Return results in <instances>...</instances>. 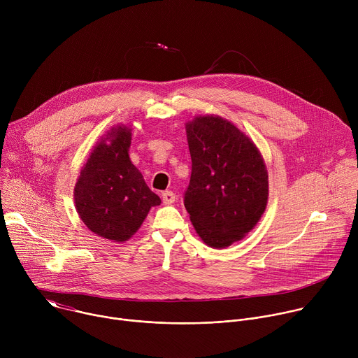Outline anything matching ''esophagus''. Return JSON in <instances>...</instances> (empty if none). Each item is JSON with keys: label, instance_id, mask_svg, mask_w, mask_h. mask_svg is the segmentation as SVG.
<instances>
[{"label": "esophagus", "instance_id": "1", "mask_svg": "<svg viewBox=\"0 0 358 358\" xmlns=\"http://www.w3.org/2000/svg\"><path fill=\"white\" fill-rule=\"evenodd\" d=\"M162 198H163L164 203H173L176 201V194L173 191H164L162 194Z\"/></svg>", "mask_w": 358, "mask_h": 358}]
</instances>
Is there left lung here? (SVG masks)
Segmentation results:
<instances>
[{
	"mask_svg": "<svg viewBox=\"0 0 358 358\" xmlns=\"http://www.w3.org/2000/svg\"><path fill=\"white\" fill-rule=\"evenodd\" d=\"M185 129L192 162L185 210L203 242L213 248L229 246L265 213L264 159L249 137L220 116L195 117Z\"/></svg>",
	"mask_w": 358,
	"mask_h": 358,
	"instance_id": "1",
	"label": "left lung"
}]
</instances>
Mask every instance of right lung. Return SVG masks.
Returning a JSON list of instances; mask_svg holds the SVG:
<instances>
[{
	"label": "right lung",
	"mask_w": 358,
	"mask_h": 358,
	"mask_svg": "<svg viewBox=\"0 0 358 358\" xmlns=\"http://www.w3.org/2000/svg\"><path fill=\"white\" fill-rule=\"evenodd\" d=\"M130 140L129 127L112 129L92 151L75 187L80 220L96 235L116 242L137 232L150 208L162 202L130 162Z\"/></svg>",
	"instance_id": "right-lung-1"
}]
</instances>
